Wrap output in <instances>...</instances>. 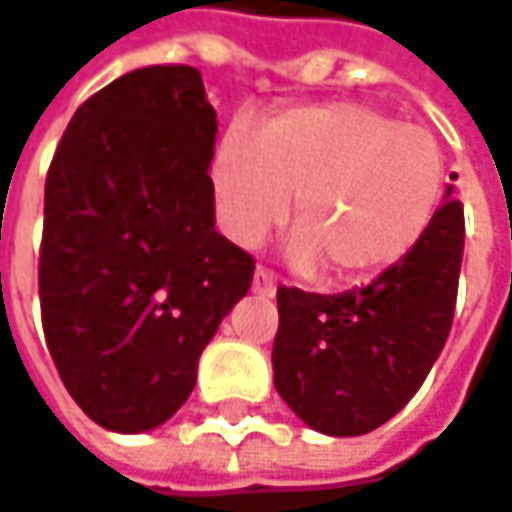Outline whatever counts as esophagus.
I'll list each match as a JSON object with an SVG mask.
<instances>
[{
    "instance_id": "34e87169",
    "label": "esophagus",
    "mask_w": 512,
    "mask_h": 512,
    "mask_svg": "<svg viewBox=\"0 0 512 512\" xmlns=\"http://www.w3.org/2000/svg\"><path fill=\"white\" fill-rule=\"evenodd\" d=\"M253 291L262 294V297H274L276 285L268 271H256V274H253Z\"/></svg>"
}]
</instances>
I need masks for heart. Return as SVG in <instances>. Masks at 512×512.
<instances>
[{
    "instance_id": "heart-1",
    "label": "heart",
    "mask_w": 512,
    "mask_h": 512,
    "mask_svg": "<svg viewBox=\"0 0 512 512\" xmlns=\"http://www.w3.org/2000/svg\"><path fill=\"white\" fill-rule=\"evenodd\" d=\"M212 183L236 244H262L294 201L288 262L352 285L417 250L443 195V151L425 128L335 101L279 113L256 142L233 128L218 142Z\"/></svg>"
}]
</instances>
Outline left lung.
Wrapping results in <instances>:
<instances>
[{"label": "left lung", "mask_w": 512, "mask_h": 512, "mask_svg": "<svg viewBox=\"0 0 512 512\" xmlns=\"http://www.w3.org/2000/svg\"><path fill=\"white\" fill-rule=\"evenodd\" d=\"M452 189L417 250L370 285L344 294L276 291V393L314 431L358 437L384 425L446 347L466 233Z\"/></svg>", "instance_id": "obj_1"}]
</instances>
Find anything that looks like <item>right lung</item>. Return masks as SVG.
Instances as JSON below:
<instances>
[{
    "label": "right lung",
    "mask_w": 512,
    "mask_h": 512,
    "mask_svg": "<svg viewBox=\"0 0 512 512\" xmlns=\"http://www.w3.org/2000/svg\"><path fill=\"white\" fill-rule=\"evenodd\" d=\"M218 116L195 66H145L72 116L46 177L40 311L57 373L107 431L163 425L253 282L215 230Z\"/></svg>",
    "instance_id": "add662e5"
}]
</instances>
